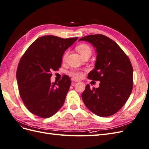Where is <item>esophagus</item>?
<instances>
[{"instance_id":"obj_1","label":"esophagus","mask_w":149,"mask_h":149,"mask_svg":"<svg viewBox=\"0 0 149 149\" xmlns=\"http://www.w3.org/2000/svg\"><path fill=\"white\" fill-rule=\"evenodd\" d=\"M71 80L73 81H74V82H78V81H78V79H76L74 78H71Z\"/></svg>"}]
</instances>
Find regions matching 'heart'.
Wrapping results in <instances>:
<instances>
[{
	"instance_id": "heart-1",
	"label": "heart",
	"mask_w": 149,
	"mask_h": 149,
	"mask_svg": "<svg viewBox=\"0 0 149 149\" xmlns=\"http://www.w3.org/2000/svg\"><path fill=\"white\" fill-rule=\"evenodd\" d=\"M76 49L77 52L81 55L82 57H83L86 55H88V54L91 55V48L86 44H80L76 47ZM68 55V52L67 51L64 53L63 56V61H65L66 60ZM70 74L72 76H73L75 78L80 79L83 76V72L79 70H71L70 72Z\"/></svg>"
}]
</instances>
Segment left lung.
Masks as SVG:
<instances>
[{
    "instance_id": "1",
    "label": "left lung",
    "mask_w": 149,
    "mask_h": 149,
    "mask_svg": "<svg viewBox=\"0 0 149 149\" xmlns=\"http://www.w3.org/2000/svg\"><path fill=\"white\" fill-rule=\"evenodd\" d=\"M91 43L96 48L95 68L88 78L100 81V87L87 84L82 93L85 106L101 117L119 111L127 101L133 88V68L129 57L114 41L101 34L90 35L79 41Z\"/></svg>"
}]
</instances>
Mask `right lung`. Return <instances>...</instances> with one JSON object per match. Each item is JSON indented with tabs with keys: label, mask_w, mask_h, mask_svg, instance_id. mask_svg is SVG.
Listing matches in <instances>:
<instances>
[{
	"label": "right lung",
	"mask_w": 149,
	"mask_h": 149,
	"mask_svg": "<svg viewBox=\"0 0 149 149\" xmlns=\"http://www.w3.org/2000/svg\"><path fill=\"white\" fill-rule=\"evenodd\" d=\"M78 38L43 36L31 43L21 57L16 73L19 91L32 114L48 118L63 105L71 81L63 75L58 83H52V71L61 67L65 50Z\"/></svg>",
	"instance_id": "add662e5"
}]
</instances>
